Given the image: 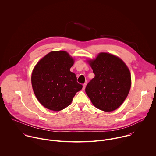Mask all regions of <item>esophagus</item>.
<instances>
[{
	"instance_id": "obj_1",
	"label": "esophagus",
	"mask_w": 156,
	"mask_h": 156,
	"mask_svg": "<svg viewBox=\"0 0 156 156\" xmlns=\"http://www.w3.org/2000/svg\"><path fill=\"white\" fill-rule=\"evenodd\" d=\"M86 86H87V84H86V83L83 84V90H85V87H86Z\"/></svg>"
}]
</instances>
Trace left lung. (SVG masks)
I'll use <instances>...</instances> for the list:
<instances>
[{
  "label": "left lung",
  "mask_w": 156,
  "mask_h": 156,
  "mask_svg": "<svg viewBox=\"0 0 156 156\" xmlns=\"http://www.w3.org/2000/svg\"><path fill=\"white\" fill-rule=\"evenodd\" d=\"M88 62L95 77L87 85L85 92L92 103L103 111L116 110L130 89L129 69L120 58L108 53H99Z\"/></svg>",
  "instance_id": "obj_1"
}]
</instances>
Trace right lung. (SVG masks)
Instances as JSON below:
<instances>
[{
    "mask_svg": "<svg viewBox=\"0 0 156 156\" xmlns=\"http://www.w3.org/2000/svg\"><path fill=\"white\" fill-rule=\"evenodd\" d=\"M74 61L66 51H51L34 67L31 82L34 94L45 108L59 111L68 106L82 85L70 71Z\"/></svg>",
    "mask_w": 156,
    "mask_h": 156,
    "instance_id": "1",
    "label": "right lung"
}]
</instances>
